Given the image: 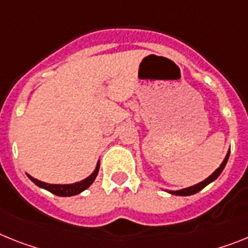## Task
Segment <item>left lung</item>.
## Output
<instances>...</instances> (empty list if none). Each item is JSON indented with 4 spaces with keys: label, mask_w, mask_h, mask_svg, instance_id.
<instances>
[{
    "label": "left lung",
    "mask_w": 248,
    "mask_h": 248,
    "mask_svg": "<svg viewBox=\"0 0 248 248\" xmlns=\"http://www.w3.org/2000/svg\"><path fill=\"white\" fill-rule=\"evenodd\" d=\"M228 157H230V151H228V154H227V156H226V159L223 160V163L220 164L219 168H218V169L216 170V171H214L213 174L209 176V178H207L202 183H199V184H197V185H193V186H189V188L182 189V190L170 191V193H171V194H175V195H191V194H195V193H198L199 190H202L203 188H205V186H207L209 183L214 182V180H216V179L220 175V172L223 171L224 166H226L227 161H228Z\"/></svg>",
    "instance_id": "1"
}]
</instances>
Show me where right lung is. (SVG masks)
<instances>
[{
  "label": "right lung",
  "instance_id": "1",
  "mask_svg": "<svg viewBox=\"0 0 248 248\" xmlns=\"http://www.w3.org/2000/svg\"><path fill=\"white\" fill-rule=\"evenodd\" d=\"M98 170H99V161L95 166V170L88 176L87 179L82 180V182H78V183H74V184H64V185H60V184H47V183H43L40 180H37V179H34L32 176L28 175L30 178L31 182H34L37 186H40L43 189H46L49 190L50 193H53L55 195H59V197H72V195H77L79 193H82L83 190H85L87 188H89L92 183L94 182L95 176L98 174Z\"/></svg>",
  "mask_w": 248,
  "mask_h": 248
}]
</instances>
